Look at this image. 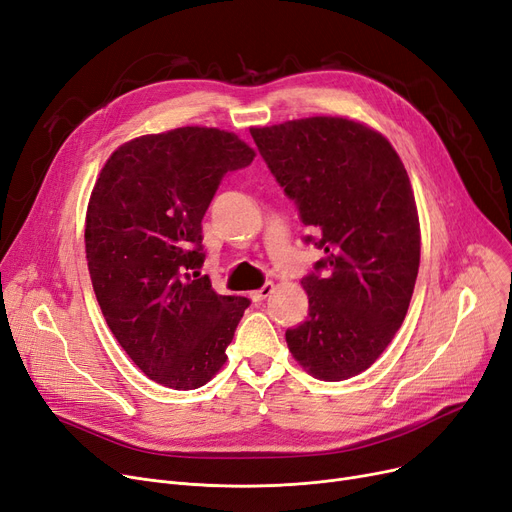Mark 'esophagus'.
<instances>
[{
    "mask_svg": "<svg viewBox=\"0 0 512 512\" xmlns=\"http://www.w3.org/2000/svg\"><path fill=\"white\" fill-rule=\"evenodd\" d=\"M272 293H274V284L272 282H265L261 288H257V291L251 293V299L253 301H263V299H268Z\"/></svg>",
    "mask_w": 512,
    "mask_h": 512,
    "instance_id": "1",
    "label": "esophagus"
}]
</instances>
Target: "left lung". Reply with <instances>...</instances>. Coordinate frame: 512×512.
I'll return each instance as SVG.
<instances>
[{
    "label": "left lung",
    "instance_id": "1",
    "mask_svg": "<svg viewBox=\"0 0 512 512\" xmlns=\"http://www.w3.org/2000/svg\"><path fill=\"white\" fill-rule=\"evenodd\" d=\"M251 136L326 255L301 284L303 324L286 330L293 358L322 381L370 368L402 326L420 263L410 177L393 146L362 123L309 117Z\"/></svg>",
    "mask_w": 512,
    "mask_h": 512
}]
</instances>
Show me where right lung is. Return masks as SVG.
I'll list each match as a JSON object with an SVG mask.
<instances>
[{"mask_svg": "<svg viewBox=\"0 0 512 512\" xmlns=\"http://www.w3.org/2000/svg\"><path fill=\"white\" fill-rule=\"evenodd\" d=\"M255 150L215 127H180L119 146L85 217V255L108 328L148 379L203 387L249 307L217 295L203 268L201 221L224 175Z\"/></svg>", "mask_w": 512, "mask_h": 512, "instance_id": "add662e5", "label": "right lung"}]
</instances>
